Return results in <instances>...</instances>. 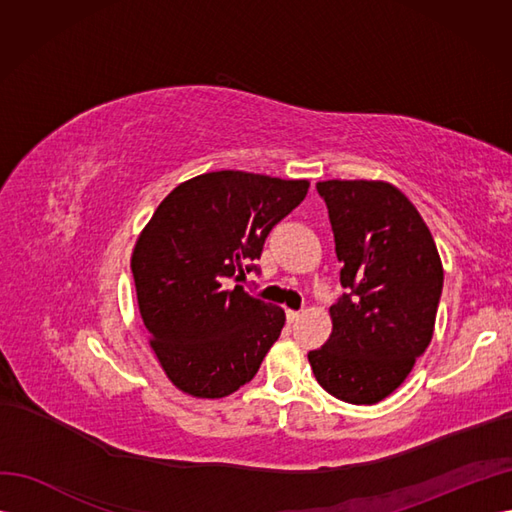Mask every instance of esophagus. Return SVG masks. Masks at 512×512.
I'll list each match as a JSON object with an SVG mask.
<instances>
[{
  "label": "esophagus",
  "instance_id": "1",
  "mask_svg": "<svg viewBox=\"0 0 512 512\" xmlns=\"http://www.w3.org/2000/svg\"><path fill=\"white\" fill-rule=\"evenodd\" d=\"M286 318H288V322H297L301 318V312H294V309H288Z\"/></svg>",
  "mask_w": 512,
  "mask_h": 512
}]
</instances>
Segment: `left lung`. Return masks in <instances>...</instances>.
Instances as JSON below:
<instances>
[{"label": "left lung", "instance_id": "obj_1", "mask_svg": "<svg viewBox=\"0 0 512 512\" xmlns=\"http://www.w3.org/2000/svg\"><path fill=\"white\" fill-rule=\"evenodd\" d=\"M339 282L333 331L307 354L318 384L354 406L378 404L408 378L433 337L444 269L421 213L389 181L329 179Z\"/></svg>", "mask_w": 512, "mask_h": 512}]
</instances>
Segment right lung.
Returning <instances> with one entry per match:
<instances>
[{
	"instance_id": "add662e5",
	"label": "right lung",
	"mask_w": 512,
	"mask_h": 512,
	"mask_svg": "<svg viewBox=\"0 0 512 512\" xmlns=\"http://www.w3.org/2000/svg\"><path fill=\"white\" fill-rule=\"evenodd\" d=\"M307 179L215 170L179 183L136 239L130 269L149 346L185 395L220 399L250 382L280 337L282 307L239 284Z\"/></svg>"
}]
</instances>
